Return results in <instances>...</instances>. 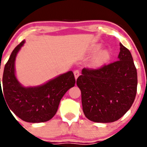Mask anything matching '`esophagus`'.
<instances>
[{"label": "esophagus", "mask_w": 147, "mask_h": 147, "mask_svg": "<svg viewBox=\"0 0 147 147\" xmlns=\"http://www.w3.org/2000/svg\"><path fill=\"white\" fill-rule=\"evenodd\" d=\"M74 76H75V78L76 79H77V78L80 76V71L78 70H75L74 71Z\"/></svg>", "instance_id": "34e87169"}]
</instances>
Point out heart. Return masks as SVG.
<instances>
[{
    "label": "heart",
    "instance_id": "heart-1",
    "mask_svg": "<svg viewBox=\"0 0 147 147\" xmlns=\"http://www.w3.org/2000/svg\"><path fill=\"white\" fill-rule=\"evenodd\" d=\"M110 53L108 50L100 51L93 59V64L95 66H100L105 63L109 59Z\"/></svg>",
    "mask_w": 147,
    "mask_h": 147
}]
</instances>
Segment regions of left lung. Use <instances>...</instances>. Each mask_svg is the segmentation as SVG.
<instances>
[{
    "mask_svg": "<svg viewBox=\"0 0 147 147\" xmlns=\"http://www.w3.org/2000/svg\"><path fill=\"white\" fill-rule=\"evenodd\" d=\"M119 60L98 69L84 68L76 80L81 92L83 111L94 122H114L134 101L137 73L129 49L120 43Z\"/></svg>",
    "mask_w": 147,
    "mask_h": 147,
    "instance_id": "1",
    "label": "left lung"
}]
</instances>
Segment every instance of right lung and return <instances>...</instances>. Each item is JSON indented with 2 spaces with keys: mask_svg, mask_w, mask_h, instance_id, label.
I'll return each mask as SVG.
<instances>
[{
  "mask_svg": "<svg viewBox=\"0 0 147 147\" xmlns=\"http://www.w3.org/2000/svg\"><path fill=\"white\" fill-rule=\"evenodd\" d=\"M24 43L23 40L14 49L5 63L3 75V91L0 78V94L4 95L10 109L23 121L45 122L53 118L62 97L69 88L75 86V77L73 72L69 71L40 86H22L16 78L14 63L17 53Z\"/></svg>",
  "mask_w": 147,
  "mask_h": 147,
  "instance_id": "obj_1",
  "label": "right lung"
}]
</instances>
